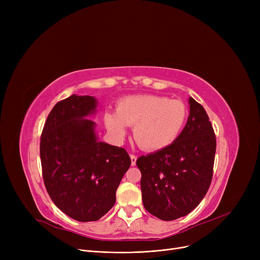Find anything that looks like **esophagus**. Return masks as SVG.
<instances>
[{"label": "esophagus", "mask_w": 260, "mask_h": 260, "mask_svg": "<svg viewBox=\"0 0 260 260\" xmlns=\"http://www.w3.org/2000/svg\"><path fill=\"white\" fill-rule=\"evenodd\" d=\"M131 157V161H132V163H131V165L134 167V166H136V161H137V156H135V155H131L129 156Z\"/></svg>", "instance_id": "obj_1"}]
</instances>
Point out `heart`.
Returning a JSON list of instances; mask_svg holds the SVG:
<instances>
[{"label":"heart","instance_id":"1","mask_svg":"<svg viewBox=\"0 0 260 260\" xmlns=\"http://www.w3.org/2000/svg\"><path fill=\"white\" fill-rule=\"evenodd\" d=\"M187 119V107L180 101L156 94H139L117 102L116 114L106 113V128L117 139L134 126L137 144L147 152H158L172 145L180 136Z\"/></svg>","mask_w":260,"mask_h":260}]
</instances>
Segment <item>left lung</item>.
<instances>
[{
    "label": "left lung",
    "instance_id": "8db88e82",
    "mask_svg": "<svg viewBox=\"0 0 260 260\" xmlns=\"http://www.w3.org/2000/svg\"><path fill=\"white\" fill-rule=\"evenodd\" d=\"M189 116L180 136L161 151L141 156L145 210L161 220H175L192 212L206 196L213 178L216 136L210 118L192 97Z\"/></svg>",
    "mask_w": 260,
    "mask_h": 260
}]
</instances>
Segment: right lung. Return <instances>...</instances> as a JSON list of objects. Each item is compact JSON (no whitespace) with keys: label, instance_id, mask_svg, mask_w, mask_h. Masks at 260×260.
<instances>
[{"label":"right lung","instance_id":"add662e5","mask_svg":"<svg viewBox=\"0 0 260 260\" xmlns=\"http://www.w3.org/2000/svg\"><path fill=\"white\" fill-rule=\"evenodd\" d=\"M97 101L72 94L49 113L41 135L43 180L53 203L73 219H100L116 202V190L131 166L123 147L99 142L94 122Z\"/></svg>","mask_w":260,"mask_h":260}]
</instances>
